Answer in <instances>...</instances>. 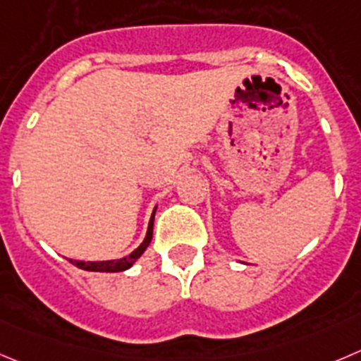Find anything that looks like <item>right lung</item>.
<instances>
[{
	"label": "right lung",
	"mask_w": 361,
	"mask_h": 361,
	"mask_svg": "<svg viewBox=\"0 0 361 361\" xmlns=\"http://www.w3.org/2000/svg\"><path fill=\"white\" fill-rule=\"evenodd\" d=\"M156 209L157 205L154 207L152 216H150V221H149V228H147V234L145 239H143L142 245L131 253V255L122 257V259H113V260H95V262H85V260H71V264H74L75 267H80V269L85 271H97V273H120V271H126L129 267L135 266L136 260L143 255V252L147 250V246L150 245L152 241V230H154V216H156Z\"/></svg>",
	"instance_id": "right-lung-1"
}]
</instances>
